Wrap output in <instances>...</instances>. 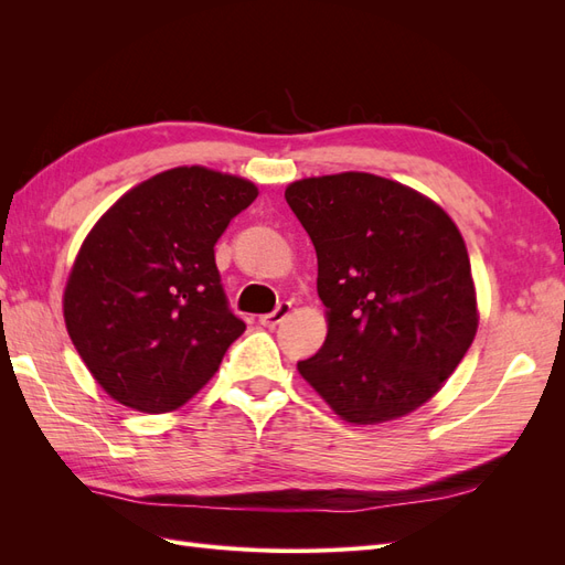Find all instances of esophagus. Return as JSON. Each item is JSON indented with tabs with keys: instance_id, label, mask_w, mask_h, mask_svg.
I'll list each match as a JSON object with an SVG mask.
<instances>
[{
	"instance_id": "esophagus-1",
	"label": "esophagus",
	"mask_w": 565,
	"mask_h": 565,
	"mask_svg": "<svg viewBox=\"0 0 565 565\" xmlns=\"http://www.w3.org/2000/svg\"><path fill=\"white\" fill-rule=\"evenodd\" d=\"M289 309H292V306H289V301H280V303L276 306V311H270V313L262 316L259 322L264 324V328H276V324H280V322L289 316Z\"/></svg>"
}]
</instances>
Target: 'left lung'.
Listing matches in <instances>:
<instances>
[{"mask_svg": "<svg viewBox=\"0 0 565 565\" xmlns=\"http://www.w3.org/2000/svg\"><path fill=\"white\" fill-rule=\"evenodd\" d=\"M318 256L328 337L297 367L337 415L377 424L413 413L476 337V292L452 218L413 188L347 172L289 183Z\"/></svg>", "mask_w": 565, "mask_h": 565, "instance_id": "1", "label": "left lung"}]
</instances>
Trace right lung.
Instances as JSON below:
<instances>
[{"label":"right lung","mask_w":565,"mask_h":565,"mask_svg":"<svg viewBox=\"0 0 565 565\" xmlns=\"http://www.w3.org/2000/svg\"><path fill=\"white\" fill-rule=\"evenodd\" d=\"M256 195L245 179L179 167L131 188L92 228L63 313L82 361L117 403L152 415L177 409L245 332L214 245Z\"/></svg>","instance_id":"add662e5"}]
</instances>
